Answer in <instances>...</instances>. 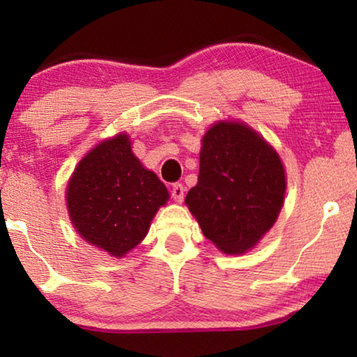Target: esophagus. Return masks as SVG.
<instances>
[{"mask_svg": "<svg viewBox=\"0 0 357 357\" xmlns=\"http://www.w3.org/2000/svg\"><path fill=\"white\" fill-rule=\"evenodd\" d=\"M183 195H185V187L182 183H174L172 185V197L175 202L182 203L183 202Z\"/></svg>", "mask_w": 357, "mask_h": 357, "instance_id": "obj_1", "label": "esophagus"}]
</instances>
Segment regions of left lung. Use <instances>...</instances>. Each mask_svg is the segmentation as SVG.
<instances>
[{
    "label": "left lung",
    "mask_w": 357,
    "mask_h": 357,
    "mask_svg": "<svg viewBox=\"0 0 357 357\" xmlns=\"http://www.w3.org/2000/svg\"><path fill=\"white\" fill-rule=\"evenodd\" d=\"M286 192L280 155L243 123H216L203 138L188 209L224 253H243L275 224Z\"/></svg>",
    "instance_id": "obj_1"
}]
</instances>
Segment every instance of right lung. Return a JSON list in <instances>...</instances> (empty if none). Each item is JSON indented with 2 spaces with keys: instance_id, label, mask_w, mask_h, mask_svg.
I'll list each match as a JSON object with an SVG mask.
<instances>
[{
  "instance_id": "right-lung-1",
  "label": "right lung",
  "mask_w": 357,
  "mask_h": 357,
  "mask_svg": "<svg viewBox=\"0 0 357 357\" xmlns=\"http://www.w3.org/2000/svg\"><path fill=\"white\" fill-rule=\"evenodd\" d=\"M169 193L131 153L126 135L107 139L77 164L68 185V211L79 236L123 257L148 234Z\"/></svg>"
}]
</instances>
